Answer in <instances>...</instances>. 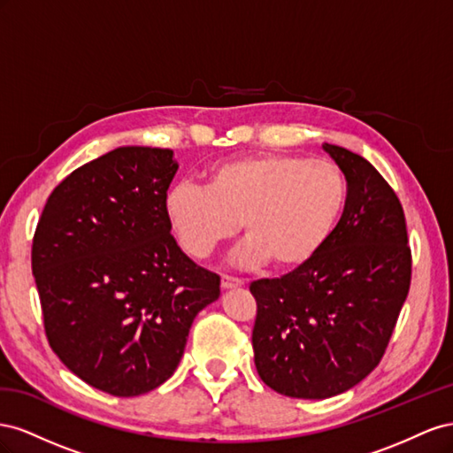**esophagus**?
Listing matches in <instances>:
<instances>
[{"label":"esophagus","mask_w":453,"mask_h":453,"mask_svg":"<svg viewBox=\"0 0 453 453\" xmlns=\"http://www.w3.org/2000/svg\"><path fill=\"white\" fill-rule=\"evenodd\" d=\"M219 284H222L224 290H231V288L242 287V280L235 279V277H229V275H222V280H219Z\"/></svg>","instance_id":"34e87169"}]
</instances>
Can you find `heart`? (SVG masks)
Segmentation results:
<instances>
[{"instance_id": "1", "label": "heart", "mask_w": 453, "mask_h": 453, "mask_svg": "<svg viewBox=\"0 0 453 453\" xmlns=\"http://www.w3.org/2000/svg\"><path fill=\"white\" fill-rule=\"evenodd\" d=\"M345 197V178L330 161L256 153L212 165L204 188L173 186L165 212L191 257H206L242 226L249 239L237 250L241 265L271 260L279 269H292L311 260L326 242Z\"/></svg>"}]
</instances>
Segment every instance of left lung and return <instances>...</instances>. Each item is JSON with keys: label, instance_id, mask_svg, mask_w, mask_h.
<instances>
[{"label": "left lung", "instance_id": "obj_1", "mask_svg": "<svg viewBox=\"0 0 453 453\" xmlns=\"http://www.w3.org/2000/svg\"><path fill=\"white\" fill-rule=\"evenodd\" d=\"M322 150L347 182L342 219L311 260L250 284L257 373L280 395L311 400L349 391L380 365L411 279L396 193L360 155Z\"/></svg>", "mask_w": 453, "mask_h": 453}]
</instances>
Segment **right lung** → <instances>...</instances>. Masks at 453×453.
Masks as SVG:
<instances>
[{"label": "right lung", "mask_w": 453, "mask_h": 453, "mask_svg": "<svg viewBox=\"0 0 453 453\" xmlns=\"http://www.w3.org/2000/svg\"><path fill=\"white\" fill-rule=\"evenodd\" d=\"M173 150L123 146L66 176L34 235L47 340L64 366L113 396L169 380L219 277L178 247L165 197Z\"/></svg>", "instance_id": "right-lung-1"}]
</instances>
